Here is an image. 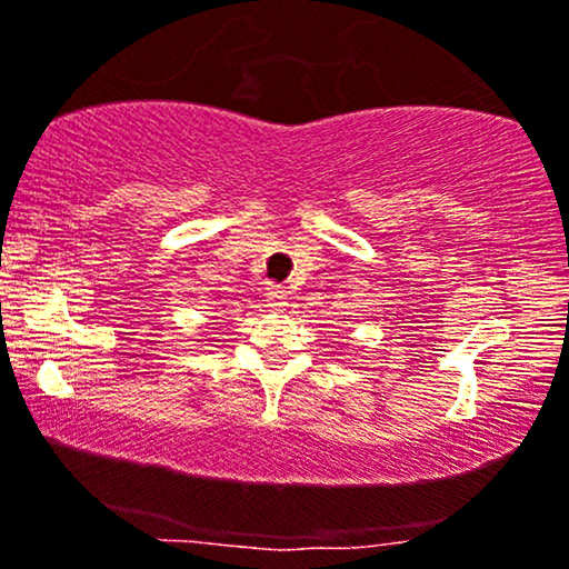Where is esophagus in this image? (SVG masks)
Segmentation results:
<instances>
[{
	"instance_id": "obj_1",
	"label": "esophagus",
	"mask_w": 569,
	"mask_h": 569,
	"mask_svg": "<svg viewBox=\"0 0 569 569\" xmlns=\"http://www.w3.org/2000/svg\"><path fill=\"white\" fill-rule=\"evenodd\" d=\"M267 308L271 310H282L284 308V295L277 287H269L267 290Z\"/></svg>"
}]
</instances>
